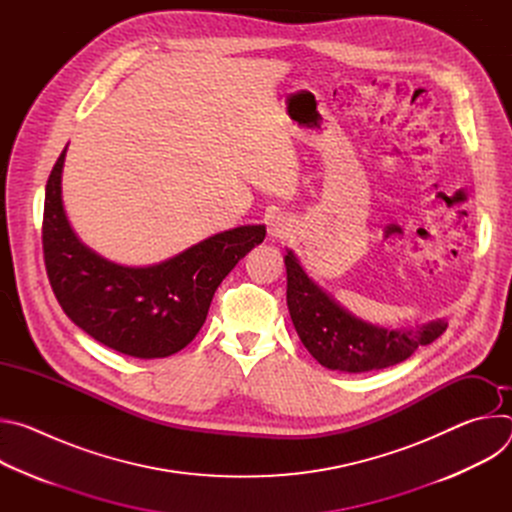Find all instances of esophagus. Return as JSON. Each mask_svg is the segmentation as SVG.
<instances>
[{"mask_svg": "<svg viewBox=\"0 0 512 512\" xmlns=\"http://www.w3.org/2000/svg\"><path fill=\"white\" fill-rule=\"evenodd\" d=\"M285 227H283V223H279V218L277 221H271V225H269V235L271 237H275V239H283L285 237Z\"/></svg>", "mask_w": 512, "mask_h": 512, "instance_id": "1", "label": "esophagus"}]
</instances>
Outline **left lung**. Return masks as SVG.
<instances>
[{
    "label": "left lung",
    "mask_w": 512,
    "mask_h": 512,
    "mask_svg": "<svg viewBox=\"0 0 512 512\" xmlns=\"http://www.w3.org/2000/svg\"><path fill=\"white\" fill-rule=\"evenodd\" d=\"M287 308L308 352L330 371L367 373L407 360L419 346L440 338L448 322L415 330H389L356 318L312 281L294 251L287 249Z\"/></svg>",
    "instance_id": "8db88e82"
}]
</instances>
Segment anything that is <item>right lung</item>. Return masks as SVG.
Wrapping results in <instances>:
<instances>
[{
    "label": "right lung",
    "mask_w": 512,
    "mask_h": 512,
    "mask_svg": "<svg viewBox=\"0 0 512 512\" xmlns=\"http://www.w3.org/2000/svg\"><path fill=\"white\" fill-rule=\"evenodd\" d=\"M66 148L46 182L42 247L46 273L64 314L97 342L135 358H164L194 340L216 287L265 239L245 225L148 267L113 263L72 231L62 204Z\"/></svg>",
    "instance_id": "obj_1"
}]
</instances>
